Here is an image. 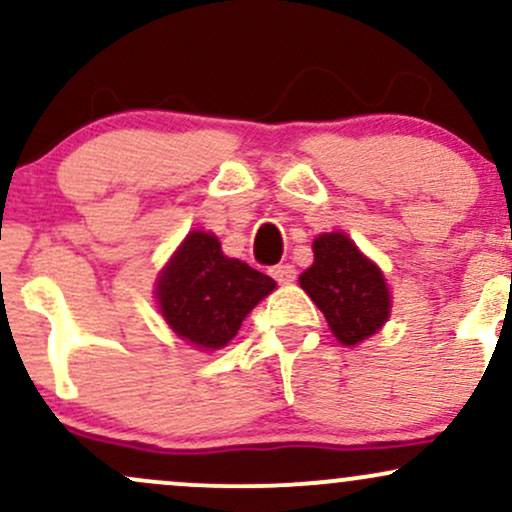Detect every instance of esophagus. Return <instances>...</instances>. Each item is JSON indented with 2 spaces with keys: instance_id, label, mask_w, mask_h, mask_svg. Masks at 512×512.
Here are the masks:
<instances>
[{
  "instance_id": "obj_1",
  "label": "esophagus",
  "mask_w": 512,
  "mask_h": 512,
  "mask_svg": "<svg viewBox=\"0 0 512 512\" xmlns=\"http://www.w3.org/2000/svg\"><path fill=\"white\" fill-rule=\"evenodd\" d=\"M269 274H272L279 284H291V281L296 279V269H293V264H276V267L269 269Z\"/></svg>"
}]
</instances>
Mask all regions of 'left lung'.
Returning <instances> with one entry per match:
<instances>
[{
    "label": "left lung",
    "instance_id": "8db88e82",
    "mask_svg": "<svg viewBox=\"0 0 512 512\" xmlns=\"http://www.w3.org/2000/svg\"><path fill=\"white\" fill-rule=\"evenodd\" d=\"M315 262L301 274V289L325 313L339 344L356 346L373 337L390 317V289L344 233H322L313 243Z\"/></svg>",
    "mask_w": 512,
    "mask_h": 512
}]
</instances>
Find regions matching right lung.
<instances>
[{
  "label": "right lung",
  "instance_id": "obj_1",
  "mask_svg": "<svg viewBox=\"0 0 512 512\" xmlns=\"http://www.w3.org/2000/svg\"><path fill=\"white\" fill-rule=\"evenodd\" d=\"M276 289L272 276L221 252L214 233L192 231L163 267L156 301L170 330L197 349H221Z\"/></svg>",
  "mask_w": 512,
  "mask_h": 512
}]
</instances>
